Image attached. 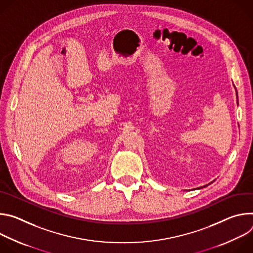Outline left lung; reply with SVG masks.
Instances as JSON below:
<instances>
[{"instance_id": "obj_1", "label": "left lung", "mask_w": 253, "mask_h": 253, "mask_svg": "<svg viewBox=\"0 0 253 253\" xmlns=\"http://www.w3.org/2000/svg\"><path fill=\"white\" fill-rule=\"evenodd\" d=\"M234 88H235V86H234ZM235 91H236V88H235ZM236 96H237V91H236ZM205 186H207V185H205ZM205 186H204V187H205ZM199 188H200V187H199ZM199 188H198V189H199Z\"/></svg>"}]
</instances>
